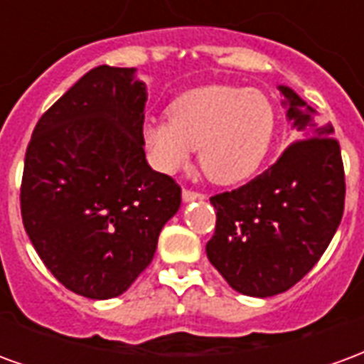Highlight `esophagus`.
<instances>
[{"label": "esophagus", "instance_id": "esophagus-1", "mask_svg": "<svg viewBox=\"0 0 364 364\" xmlns=\"http://www.w3.org/2000/svg\"><path fill=\"white\" fill-rule=\"evenodd\" d=\"M205 195L203 193H198V191H193V189H183V200H203Z\"/></svg>", "mask_w": 364, "mask_h": 364}]
</instances>
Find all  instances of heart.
I'll return each instance as SVG.
<instances>
[{"label":"heart","instance_id":"1","mask_svg":"<svg viewBox=\"0 0 364 364\" xmlns=\"http://www.w3.org/2000/svg\"><path fill=\"white\" fill-rule=\"evenodd\" d=\"M277 114L265 93L236 85H206L169 105V119L144 127L151 158L164 171L187 166L198 148V166L214 183L247 179L267 156Z\"/></svg>","mask_w":364,"mask_h":364}]
</instances>
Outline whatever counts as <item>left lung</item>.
Instances as JSON below:
<instances>
[{"label":"left lung","instance_id":"obj_1","mask_svg":"<svg viewBox=\"0 0 364 364\" xmlns=\"http://www.w3.org/2000/svg\"><path fill=\"white\" fill-rule=\"evenodd\" d=\"M289 119L304 138L242 187L210 197L216 210L208 261L242 294L274 296L292 289L320 261L341 222L345 171L331 127L318 128L312 109L279 87Z\"/></svg>","mask_w":364,"mask_h":364}]
</instances>
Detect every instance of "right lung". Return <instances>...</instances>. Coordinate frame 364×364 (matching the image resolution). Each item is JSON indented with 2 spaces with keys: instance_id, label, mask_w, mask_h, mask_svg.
Wrapping results in <instances>:
<instances>
[{
  "instance_id": "add662e5",
  "label": "right lung",
  "mask_w": 364,
  "mask_h": 364,
  "mask_svg": "<svg viewBox=\"0 0 364 364\" xmlns=\"http://www.w3.org/2000/svg\"><path fill=\"white\" fill-rule=\"evenodd\" d=\"M146 87L134 68L97 66L36 122L21 216L46 269L85 298H114L154 259L181 205L173 177L144 154Z\"/></svg>"
}]
</instances>
